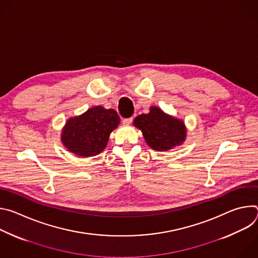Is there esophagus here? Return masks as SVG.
Segmentation results:
<instances>
[{"label": "esophagus", "instance_id": "esophagus-1", "mask_svg": "<svg viewBox=\"0 0 258 258\" xmlns=\"http://www.w3.org/2000/svg\"><path fill=\"white\" fill-rule=\"evenodd\" d=\"M133 122V117H128V118H123L122 119V123L124 125H130Z\"/></svg>", "mask_w": 258, "mask_h": 258}]
</instances>
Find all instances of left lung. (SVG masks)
<instances>
[{
    "label": "left lung",
    "instance_id": "left-lung-1",
    "mask_svg": "<svg viewBox=\"0 0 258 258\" xmlns=\"http://www.w3.org/2000/svg\"><path fill=\"white\" fill-rule=\"evenodd\" d=\"M134 123L142 131L147 144L156 151H167L186 138L183 122L165 114L157 107H151L149 113L137 116Z\"/></svg>",
    "mask_w": 258,
    "mask_h": 258
}]
</instances>
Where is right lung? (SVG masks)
Segmentation results:
<instances>
[{"label":"right lung","mask_w":258,"mask_h":258,"mask_svg":"<svg viewBox=\"0 0 258 258\" xmlns=\"http://www.w3.org/2000/svg\"><path fill=\"white\" fill-rule=\"evenodd\" d=\"M119 119L113 109L93 107L83 115L67 120L61 140L72 153L83 157L96 156L105 149L110 133L117 127Z\"/></svg>","instance_id":"right-lung-1"}]
</instances>
